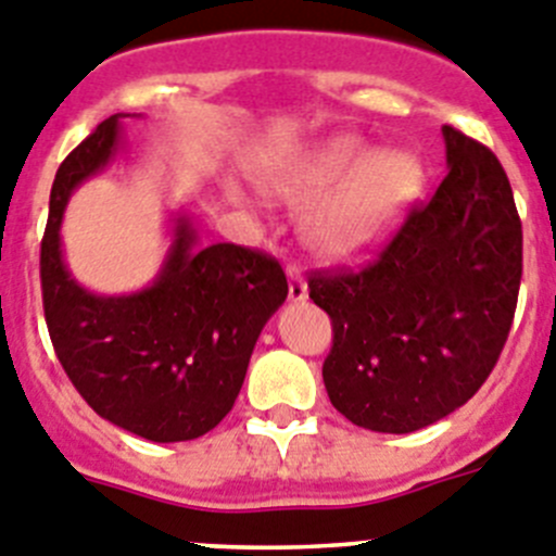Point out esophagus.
<instances>
[{
  "label": "esophagus",
  "mask_w": 556,
  "mask_h": 556,
  "mask_svg": "<svg viewBox=\"0 0 556 556\" xmlns=\"http://www.w3.org/2000/svg\"><path fill=\"white\" fill-rule=\"evenodd\" d=\"M289 300L292 303H303V300H308V283H305V278L300 273H289Z\"/></svg>",
  "instance_id": "1"
}]
</instances>
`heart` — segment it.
<instances>
[{
	"label": "heart",
	"mask_w": 556,
	"mask_h": 556,
	"mask_svg": "<svg viewBox=\"0 0 556 556\" xmlns=\"http://www.w3.org/2000/svg\"><path fill=\"white\" fill-rule=\"evenodd\" d=\"M269 195L305 206L303 237L328 262H355L394 231L421 190V167L405 151H369L361 137L333 135L264 178Z\"/></svg>",
	"instance_id": "obj_1"
}]
</instances>
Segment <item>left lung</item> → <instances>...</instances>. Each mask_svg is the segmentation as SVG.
<instances>
[{
    "label": "left lung",
    "instance_id": "obj_1",
    "mask_svg": "<svg viewBox=\"0 0 556 556\" xmlns=\"http://www.w3.org/2000/svg\"><path fill=\"white\" fill-rule=\"evenodd\" d=\"M446 167L364 269L314 273L308 298L333 325L323 364L353 425L414 432L480 391L510 333L521 287V220L491 149L444 126Z\"/></svg>",
    "mask_w": 556,
    "mask_h": 556
}]
</instances>
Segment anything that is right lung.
<instances>
[{"label": "right lung", "mask_w": 556, "mask_h": 556, "mask_svg": "<svg viewBox=\"0 0 556 556\" xmlns=\"http://www.w3.org/2000/svg\"><path fill=\"white\" fill-rule=\"evenodd\" d=\"M112 115L60 165L40 242L43 314L65 375L101 419L156 444L215 430L233 407L253 348L287 300L281 264L242 244H201L173 215V242L151 287L96 294L65 267L60 226L81 181L124 149Z\"/></svg>", "instance_id": "add662e5"}]
</instances>
